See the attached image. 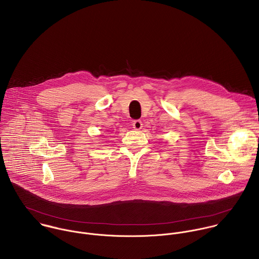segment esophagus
Masks as SVG:
<instances>
[{
    "instance_id": "esophagus-1",
    "label": "esophagus",
    "mask_w": 259,
    "mask_h": 259,
    "mask_svg": "<svg viewBox=\"0 0 259 259\" xmlns=\"http://www.w3.org/2000/svg\"><path fill=\"white\" fill-rule=\"evenodd\" d=\"M133 127L135 128V130H141L142 127H143V122L141 121V120H134L133 121Z\"/></svg>"
}]
</instances>
